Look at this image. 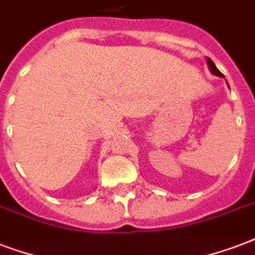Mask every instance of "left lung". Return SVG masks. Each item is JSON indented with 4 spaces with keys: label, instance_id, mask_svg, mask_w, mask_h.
Returning a JSON list of instances; mask_svg holds the SVG:
<instances>
[{
    "label": "left lung",
    "instance_id": "left-lung-1",
    "mask_svg": "<svg viewBox=\"0 0 255 255\" xmlns=\"http://www.w3.org/2000/svg\"><path fill=\"white\" fill-rule=\"evenodd\" d=\"M206 62H208V66H209V70L212 71V73L214 74V75H217V77H224V74L220 71V70L216 67V65L213 63V61L210 59V58H206Z\"/></svg>",
    "mask_w": 255,
    "mask_h": 255
}]
</instances>
